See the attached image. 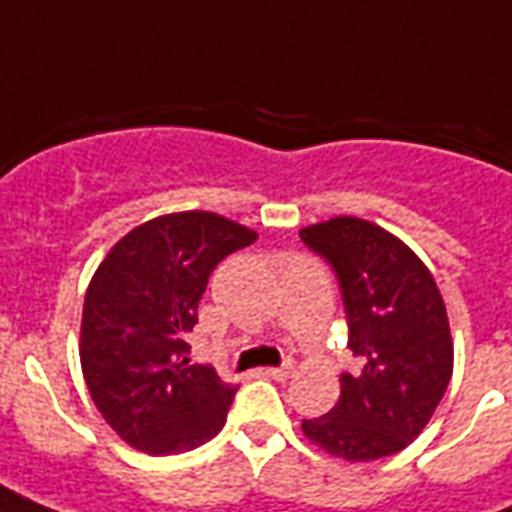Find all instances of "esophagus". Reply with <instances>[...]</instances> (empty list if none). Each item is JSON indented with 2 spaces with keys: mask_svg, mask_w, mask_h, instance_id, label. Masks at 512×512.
<instances>
[{
  "mask_svg": "<svg viewBox=\"0 0 512 512\" xmlns=\"http://www.w3.org/2000/svg\"><path fill=\"white\" fill-rule=\"evenodd\" d=\"M265 377H273V380H289L292 377V361H284L281 366H268L263 369Z\"/></svg>",
  "mask_w": 512,
  "mask_h": 512,
  "instance_id": "1",
  "label": "esophagus"
}]
</instances>
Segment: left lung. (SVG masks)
<instances>
[{
	"mask_svg": "<svg viewBox=\"0 0 512 512\" xmlns=\"http://www.w3.org/2000/svg\"><path fill=\"white\" fill-rule=\"evenodd\" d=\"M300 239L335 271L358 361L342 372L335 409L303 420V433L348 462L390 457L420 436L452 380L441 292L420 257L380 225L335 217Z\"/></svg>",
	"mask_w": 512,
	"mask_h": 512,
	"instance_id": "obj_1",
	"label": "left lung"
}]
</instances>
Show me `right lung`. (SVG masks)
<instances>
[{"label": "right lung", "mask_w": 512, "mask_h": 512, "mask_svg": "<svg viewBox=\"0 0 512 512\" xmlns=\"http://www.w3.org/2000/svg\"><path fill=\"white\" fill-rule=\"evenodd\" d=\"M255 239L215 212H175L116 241L92 276L84 380L103 420L140 452H188L225 425L239 388L209 364H188L185 335L217 263Z\"/></svg>", "instance_id": "right-lung-1"}]
</instances>
